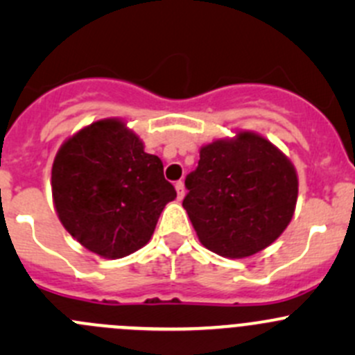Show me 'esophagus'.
<instances>
[{"instance_id": "34e87169", "label": "esophagus", "mask_w": 355, "mask_h": 355, "mask_svg": "<svg viewBox=\"0 0 355 355\" xmlns=\"http://www.w3.org/2000/svg\"><path fill=\"white\" fill-rule=\"evenodd\" d=\"M175 189H177V198L178 199H184L185 196V187H184V182L178 180L177 184H175Z\"/></svg>"}]
</instances>
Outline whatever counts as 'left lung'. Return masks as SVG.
Listing matches in <instances>:
<instances>
[{
    "label": "left lung",
    "instance_id": "1",
    "mask_svg": "<svg viewBox=\"0 0 355 355\" xmlns=\"http://www.w3.org/2000/svg\"><path fill=\"white\" fill-rule=\"evenodd\" d=\"M199 157L185 178L182 204L200 244L230 259L273 244L295 211L299 178L292 161L247 130L202 146Z\"/></svg>",
    "mask_w": 355,
    "mask_h": 355
}]
</instances>
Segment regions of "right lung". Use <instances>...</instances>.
Instances as JSON below:
<instances>
[{"label":"right lung","instance_id":"obj_1","mask_svg":"<svg viewBox=\"0 0 355 355\" xmlns=\"http://www.w3.org/2000/svg\"><path fill=\"white\" fill-rule=\"evenodd\" d=\"M51 191L65 230L87 250L120 259L151 241L175 187L163 163L118 118L87 125L62 144Z\"/></svg>","mask_w":355,"mask_h":355}]
</instances>
